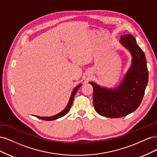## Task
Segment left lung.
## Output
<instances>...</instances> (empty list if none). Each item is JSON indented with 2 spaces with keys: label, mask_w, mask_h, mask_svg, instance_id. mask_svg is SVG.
I'll list each match as a JSON object with an SVG mask.
<instances>
[{
  "label": "left lung",
  "mask_w": 157,
  "mask_h": 157,
  "mask_svg": "<svg viewBox=\"0 0 157 157\" xmlns=\"http://www.w3.org/2000/svg\"><path fill=\"white\" fill-rule=\"evenodd\" d=\"M122 45L130 51L132 65L119 86L108 89L93 82V103L95 110L101 116L119 118L136 111L143 99L148 83L149 73L144 51L135 38L128 34L121 36Z\"/></svg>",
  "instance_id": "1"
}]
</instances>
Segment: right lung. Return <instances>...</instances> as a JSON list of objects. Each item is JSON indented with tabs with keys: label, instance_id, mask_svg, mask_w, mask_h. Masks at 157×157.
Masks as SVG:
<instances>
[{
	"label": "right lung",
	"instance_id": "right-lung-1",
	"mask_svg": "<svg viewBox=\"0 0 157 157\" xmlns=\"http://www.w3.org/2000/svg\"><path fill=\"white\" fill-rule=\"evenodd\" d=\"M80 86H81V84H79V85H78L77 86L75 87V88L74 89L72 94H71V97H70V99H69V103L67 104V105L66 106V107L61 112H60L59 113L57 114V115H56L54 116H52V117H39V116H35V117H37L38 118H39V119L44 120V121H49L56 120V119H58V118H61V117H63L64 115H65L66 114H67L69 112L71 105H72L73 101V99H74V97L75 96V94H76V93H77L78 89Z\"/></svg>",
	"mask_w": 157,
	"mask_h": 157
}]
</instances>
